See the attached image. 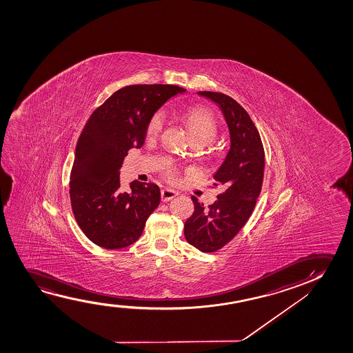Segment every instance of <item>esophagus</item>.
I'll return each instance as SVG.
<instances>
[{
    "mask_svg": "<svg viewBox=\"0 0 353 353\" xmlns=\"http://www.w3.org/2000/svg\"><path fill=\"white\" fill-rule=\"evenodd\" d=\"M177 194L179 193H177L176 190H174V189H163V190H161V200H163V201H170V200H172Z\"/></svg>",
    "mask_w": 353,
    "mask_h": 353,
    "instance_id": "34e87169",
    "label": "esophagus"
}]
</instances>
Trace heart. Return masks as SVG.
Masks as SVG:
<instances>
[{
	"label": "heart",
	"instance_id": "obj_1",
	"mask_svg": "<svg viewBox=\"0 0 353 353\" xmlns=\"http://www.w3.org/2000/svg\"><path fill=\"white\" fill-rule=\"evenodd\" d=\"M185 121L188 125L189 134L194 143L200 145H208L212 143L217 136V123L212 114L201 108H192L185 113ZM165 124V114L163 112L155 113L150 118L147 134L150 136H157L159 134ZM172 179V174H170Z\"/></svg>",
	"mask_w": 353,
	"mask_h": 353
}]
</instances>
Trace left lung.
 Listing matches in <instances>:
<instances>
[{
	"label": "left lung",
	"mask_w": 353,
	"mask_h": 353,
	"mask_svg": "<svg viewBox=\"0 0 353 353\" xmlns=\"http://www.w3.org/2000/svg\"><path fill=\"white\" fill-rule=\"evenodd\" d=\"M221 108L230 136V148L213 174L214 185L225 190L205 208L192 196L194 212L184 223L185 240L201 252H216L232 240L256 206L264 177V148L261 136L243 107L222 92H198Z\"/></svg>",
	"instance_id": "obj_1"
}]
</instances>
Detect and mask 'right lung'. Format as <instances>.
Masks as SVG:
<instances>
[{
    "mask_svg": "<svg viewBox=\"0 0 353 353\" xmlns=\"http://www.w3.org/2000/svg\"><path fill=\"white\" fill-rule=\"evenodd\" d=\"M183 88L137 84L121 88L92 112L78 139L70 176L73 214L90 241L119 250L139 240L160 203L157 184L132 181L121 188V168L131 148L145 143L155 112Z\"/></svg>",
    "mask_w": 353,
    "mask_h": 353,
    "instance_id": "1",
    "label": "right lung"
}]
</instances>
